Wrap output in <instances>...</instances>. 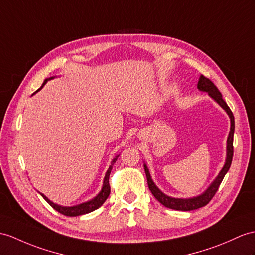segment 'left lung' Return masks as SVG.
<instances>
[{
  "mask_svg": "<svg viewBox=\"0 0 255 255\" xmlns=\"http://www.w3.org/2000/svg\"><path fill=\"white\" fill-rule=\"evenodd\" d=\"M198 89L201 91H204V92H208L209 95L226 110V113L228 114L229 118H231L232 124H231V132H229L228 138H227L226 163H225L224 167L222 169V171L220 172V174L217 175V177L215 178V181L212 183V185H211L206 191H204V194L198 196V197H195V198H190V199H176V198H171V197L165 196L163 192L160 191L157 186L154 185V183L152 182V179L150 177V173H149L147 166L144 164L145 173L147 176L148 187L152 192V195L160 203H162L164 207L173 209V210L191 211V210H196V209H199V208L207 206V204L211 201V199L214 197V195L216 194V191L219 190V187L223 181V178H224L227 171L229 170V167H231L232 161H233V156H234L233 142H234V131H235V119H234V115L232 113V110L227 106V104L224 99H223L219 89L216 88V85L209 78L201 76L199 79V82H198Z\"/></svg>",
  "mask_w": 255,
  "mask_h": 255,
  "instance_id": "8db88e82",
  "label": "left lung"
}]
</instances>
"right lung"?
<instances>
[{
	"instance_id": "1",
	"label": "right lung",
	"mask_w": 255,
	"mask_h": 255,
	"mask_svg": "<svg viewBox=\"0 0 255 255\" xmlns=\"http://www.w3.org/2000/svg\"><path fill=\"white\" fill-rule=\"evenodd\" d=\"M46 81H47V80H45L44 82H43L42 86H41V88H40L38 91H40V90L43 88V85H44V84L46 83ZM38 91H36V92H38ZM116 161H117V158H116V159H114L113 163H111V165L109 166V169L107 170L106 175H105L104 185H103V189H102V191L99 192V194L94 198V199H92L91 201H88V202L82 203V204H79V206L68 207V208H67V207L57 206V204L53 203L51 200H48L47 198H46L44 195H43V194H41V195H42V197L44 198V199L47 201V203L49 204V206H51L52 208H54L56 211H58L59 213L64 214V215H66V216H78V215H82V214L90 213V212H92V211H94V210H96V209H98L99 207H101L102 204H103L105 201H106V199H107L108 196H109V194H110L109 175H110L111 169H113V165L115 164Z\"/></svg>"
}]
</instances>
